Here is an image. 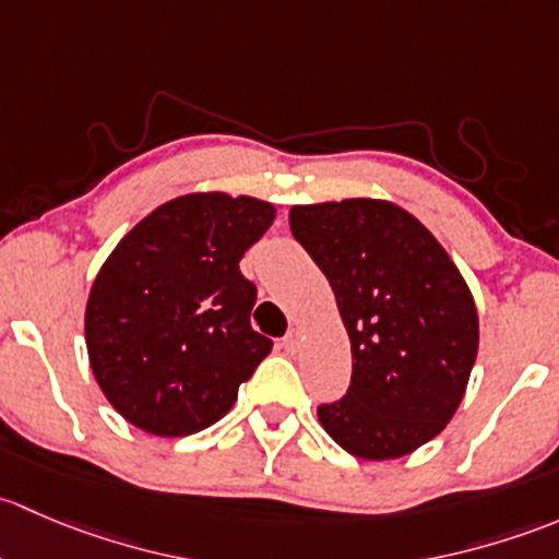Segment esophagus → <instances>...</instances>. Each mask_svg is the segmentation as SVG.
<instances>
[{"instance_id": "obj_1", "label": "esophagus", "mask_w": 559, "mask_h": 559, "mask_svg": "<svg viewBox=\"0 0 559 559\" xmlns=\"http://www.w3.org/2000/svg\"><path fill=\"white\" fill-rule=\"evenodd\" d=\"M282 347H285L287 353H298V347H301V331H298V328H290L287 336L282 338Z\"/></svg>"}]
</instances>
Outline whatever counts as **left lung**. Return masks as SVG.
I'll return each mask as SVG.
<instances>
[{
	"mask_svg": "<svg viewBox=\"0 0 559 559\" xmlns=\"http://www.w3.org/2000/svg\"><path fill=\"white\" fill-rule=\"evenodd\" d=\"M290 231L331 282L353 344L347 395L318 408L320 425L364 460L428 444L457 412L479 349L463 274L393 201L293 206Z\"/></svg>",
	"mask_w": 559,
	"mask_h": 559,
	"instance_id": "obj_1",
	"label": "left lung"
}]
</instances>
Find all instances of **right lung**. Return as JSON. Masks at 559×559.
Masks as SVG:
<instances>
[{
	"label": "right lung",
	"instance_id": "obj_1",
	"mask_svg": "<svg viewBox=\"0 0 559 559\" xmlns=\"http://www.w3.org/2000/svg\"><path fill=\"white\" fill-rule=\"evenodd\" d=\"M269 201L188 193L118 241L85 307L91 371L120 417L153 436L215 425L272 338L252 331L239 261L274 223Z\"/></svg>",
	"mask_w": 559,
	"mask_h": 559
}]
</instances>
